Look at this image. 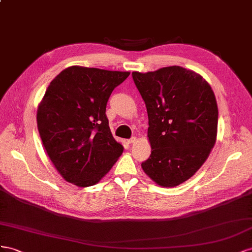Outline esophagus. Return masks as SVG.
Segmentation results:
<instances>
[{"label": "esophagus", "mask_w": 252, "mask_h": 252, "mask_svg": "<svg viewBox=\"0 0 252 252\" xmlns=\"http://www.w3.org/2000/svg\"><path fill=\"white\" fill-rule=\"evenodd\" d=\"M127 142L131 143V145H132V143H135L136 142V137H131L130 139H127Z\"/></svg>", "instance_id": "esophagus-1"}]
</instances>
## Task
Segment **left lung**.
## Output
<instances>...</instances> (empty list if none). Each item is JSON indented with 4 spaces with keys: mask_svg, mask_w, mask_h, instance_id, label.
I'll return each mask as SVG.
<instances>
[{
    "mask_svg": "<svg viewBox=\"0 0 252 252\" xmlns=\"http://www.w3.org/2000/svg\"><path fill=\"white\" fill-rule=\"evenodd\" d=\"M132 77L147 106L152 148L141 167L161 187L181 185L203 166L217 140L214 93L202 76L181 66Z\"/></svg>",
    "mask_w": 252,
    "mask_h": 252,
    "instance_id": "left-lung-1",
    "label": "left lung"
}]
</instances>
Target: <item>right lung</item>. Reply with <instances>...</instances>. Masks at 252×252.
<instances>
[{
  "instance_id": "1",
  "label": "right lung",
  "mask_w": 252,
  "mask_h": 252,
  "mask_svg": "<svg viewBox=\"0 0 252 252\" xmlns=\"http://www.w3.org/2000/svg\"><path fill=\"white\" fill-rule=\"evenodd\" d=\"M128 75L70 66L48 85L37 113L38 130L50 160L68 183L97 184L124 152L105 110L112 92Z\"/></svg>"
}]
</instances>
